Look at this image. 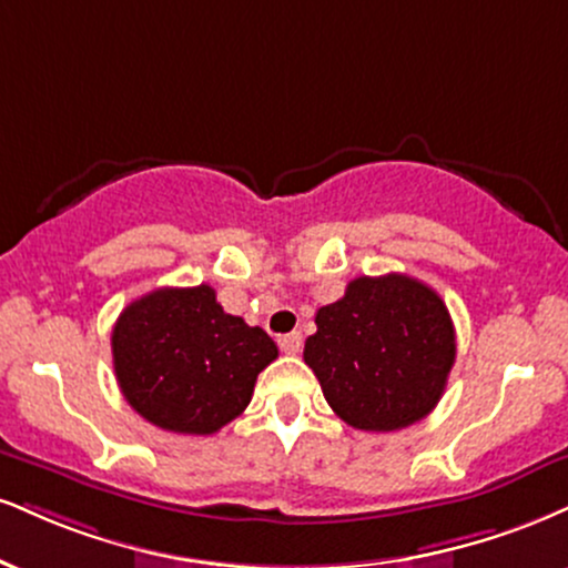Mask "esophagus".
<instances>
[{
    "instance_id": "obj_1",
    "label": "esophagus",
    "mask_w": 568,
    "mask_h": 568,
    "mask_svg": "<svg viewBox=\"0 0 568 568\" xmlns=\"http://www.w3.org/2000/svg\"><path fill=\"white\" fill-rule=\"evenodd\" d=\"M277 344L285 354H298L302 352V333H288V336H280Z\"/></svg>"
}]
</instances>
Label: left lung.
I'll use <instances>...</instances> for the list:
<instances>
[{
    "label": "left lung",
    "mask_w": 568,
    "mask_h": 568,
    "mask_svg": "<svg viewBox=\"0 0 568 568\" xmlns=\"http://www.w3.org/2000/svg\"><path fill=\"white\" fill-rule=\"evenodd\" d=\"M304 362L333 413L359 432H399L426 418L455 365L447 306L420 280L357 277L320 306Z\"/></svg>",
    "instance_id": "obj_1"
}]
</instances>
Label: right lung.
<instances>
[{
    "instance_id": "obj_1",
    "label": "right lung",
    "mask_w": 568,
    "mask_h": 568,
    "mask_svg": "<svg viewBox=\"0 0 568 568\" xmlns=\"http://www.w3.org/2000/svg\"><path fill=\"white\" fill-rule=\"evenodd\" d=\"M113 371L134 413L163 432L216 434L248 407L256 375L277 359L262 327L216 302L211 285L155 288L115 320Z\"/></svg>"
}]
</instances>
